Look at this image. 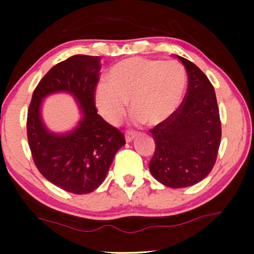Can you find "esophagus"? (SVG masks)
Masks as SVG:
<instances>
[{
	"label": "esophagus",
	"mask_w": 254,
	"mask_h": 254,
	"mask_svg": "<svg viewBox=\"0 0 254 254\" xmlns=\"http://www.w3.org/2000/svg\"><path fill=\"white\" fill-rule=\"evenodd\" d=\"M125 137H126V142H131L135 137H136V133H135V131H127Z\"/></svg>",
	"instance_id": "1"
}]
</instances>
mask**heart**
Masks as SVG:
<instances>
[{
  "label": "heart",
  "instance_id": "1",
  "mask_svg": "<svg viewBox=\"0 0 254 254\" xmlns=\"http://www.w3.org/2000/svg\"><path fill=\"white\" fill-rule=\"evenodd\" d=\"M186 82V70L178 61L125 59L111 68L107 82L97 85L96 105L110 124H118L129 100L135 124L158 125L178 109Z\"/></svg>",
  "mask_w": 254,
  "mask_h": 254
}]
</instances>
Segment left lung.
Returning a JSON list of instances; mask_svg holds the SVG:
<instances>
[{"instance_id": "1", "label": "left lung", "mask_w": 254, "mask_h": 254, "mask_svg": "<svg viewBox=\"0 0 254 254\" xmlns=\"http://www.w3.org/2000/svg\"><path fill=\"white\" fill-rule=\"evenodd\" d=\"M176 58L185 65L189 88L178 110L150 130L156 149L149 170L163 185L183 189L209 175L222 133L216 95L209 79L193 62Z\"/></svg>"}]
</instances>
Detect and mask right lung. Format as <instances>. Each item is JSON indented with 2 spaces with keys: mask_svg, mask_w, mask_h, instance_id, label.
<instances>
[{
  "mask_svg": "<svg viewBox=\"0 0 254 254\" xmlns=\"http://www.w3.org/2000/svg\"><path fill=\"white\" fill-rule=\"evenodd\" d=\"M100 58L74 55L55 64L34 90L27 112V140L34 164L48 182L74 194H86L104 182L117 151L126 143L124 134L97 113L95 91ZM69 93L81 120L74 130L53 133L41 117L43 99Z\"/></svg>",
  "mask_w": 254,
  "mask_h": 254,
  "instance_id": "obj_1",
  "label": "right lung"
}]
</instances>
